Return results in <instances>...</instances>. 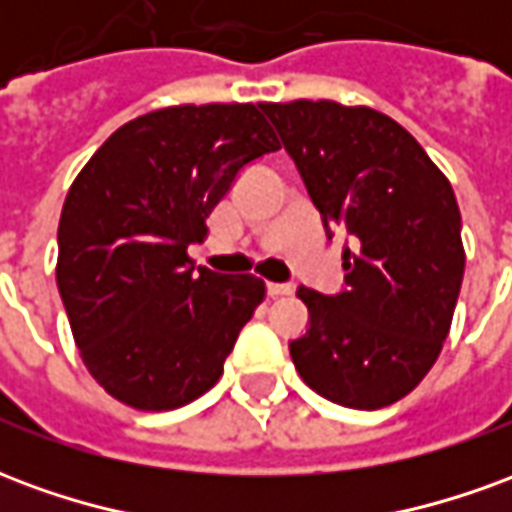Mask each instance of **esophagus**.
Returning <instances> with one entry per match:
<instances>
[{"mask_svg": "<svg viewBox=\"0 0 512 512\" xmlns=\"http://www.w3.org/2000/svg\"><path fill=\"white\" fill-rule=\"evenodd\" d=\"M268 296L271 299H277V296H288V293H293V285H288V282H268Z\"/></svg>", "mask_w": 512, "mask_h": 512, "instance_id": "obj_1", "label": "esophagus"}]
</instances>
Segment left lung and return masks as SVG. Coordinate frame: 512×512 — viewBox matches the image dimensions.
<instances>
[{"label": "left lung", "mask_w": 512, "mask_h": 512, "mask_svg": "<svg viewBox=\"0 0 512 512\" xmlns=\"http://www.w3.org/2000/svg\"><path fill=\"white\" fill-rule=\"evenodd\" d=\"M326 230L354 235L345 290L299 288L310 329L290 343L304 384L345 408H384L428 376L461 293V211L406 128L370 106L260 104ZM332 238V233H329Z\"/></svg>", "instance_id": "1"}]
</instances>
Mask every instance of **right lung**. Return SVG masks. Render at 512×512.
Listing matches in <instances>:
<instances>
[{
	"mask_svg": "<svg viewBox=\"0 0 512 512\" xmlns=\"http://www.w3.org/2000/svg\"><path fill=\"white\" fill-rule=\"evenodd\" d=\"M279 150L260 104H183L120 126L73 180L57 288L90 376L139 411L211 389L266 299L255 274L194 271L189 244L235 175Z\"/></svg>",
	"mask_w": 512,
	"mask_h": 512,
	"instance_id": "obj_1",
	"label": "right lung"
}]
</instances>
